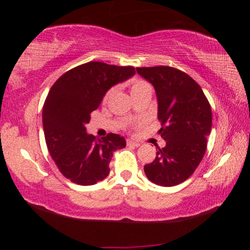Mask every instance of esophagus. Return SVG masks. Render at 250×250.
Listing matches in <instances>:
<instances>
[{
	"instance_id": "obj_1",
	"label": "esophagus",
	"mask_w": 250,
	"mask_h": 250,
	"mask_svg": "<svg viewBox=\"0 0 250 250\" xmlns=\"http://www.w3.org/2000/svg\"><path fill=\"white\" fill-rule=\"evenodd\" d=\"M125 142H126V146H140V143L131 140V139H128V140H126Z\"/></svg>"
}]
</instances>
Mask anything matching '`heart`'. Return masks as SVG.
<instances>
[{
  "label": "heart",
  "mask_w": 250,
  "mask_h": 250,
  "mask_svg": "<svg viewBox=\"0 0 250 250\" xmlns=\"http://www.w3.org/2000/svg\"><path fill=\"white\" fill-rule=\"evenodd\" d=\"M112 91H113V88H110V89L105 92L104 96V99H103L104 103H105V101L109 99V97L112 94ZM130 91H131V96L134 98V97L140 96L143 94H152L153 88H152L151 83H147L146 80L137 77V78H133L132 82H131Z\"/></svg>",
  "instance_id": "heart-1"
}]
</instances>
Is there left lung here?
Returning <instances> with one entry per match:
<instances>
[{"instance_id": "8db88e82", "label": "left lung", "mask_w": 250, "mask_h": 250, "mask_svg": "<svg viewBox=\"0 0 250 250\" xmlns=\"http://www.w3.org/2000/svg\"><path fill=\"white\" fill-rule=\"evenodd\" d=\"M158 97L159 133L167 145L158 146L145 173L154 184L174 186L191 176L201 163L211 129V109L195 80L170 66L138 67Z\"/></svg>"}]
</instances>
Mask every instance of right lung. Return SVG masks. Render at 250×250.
Wrapping results in <instances>:
<instances>
[{"label": "right lung", "instance_id": "right-lung-1", "mask_svg": "<svg viewBox=\"0 0 250 250\" xmlns=\"http://www.w3.org/2000/svg\"><path fill=\"white\" fill-rule=\"evenodd\" d=\"M134 73L133 66L89 62L66 71L50 88L43 107L46 146L59 172L73 183L94 185L105 179L113 152L125 146L119 134H88L86 125L109 88Z\"/></svg>", "mask_w": 250, "mask_h": 250}]
</instances>
